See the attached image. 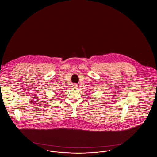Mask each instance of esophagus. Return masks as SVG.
I'll use <instances>...</instances> for the list:
<instances>
[{"mask_svg": "<svg viewBox=\"0 0 157 157\" xmlns=\"http://www.w3.org/2000/svg\"><path fill=\"white\" fill-rule=\"evenodd\" d=\"M77 87H78V86L77 84H73L72 85V87L73 89H77Z\"/></svg>", "mask_w": 157, "mask_h": 157, "instance_id": "34e87169", "label": "esophagus"}]
</instances>
